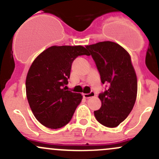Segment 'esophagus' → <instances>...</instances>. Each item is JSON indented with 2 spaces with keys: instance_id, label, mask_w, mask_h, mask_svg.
<instances>
[{
  "instance_id": "obj_1",
  "label": "esophagus",
  "mask_w": 159,
  "mask_h": 159,
  "mask_svg": "<svg viewBox=\"0 0 159 159\" xmlns=\"http://www.w3.org/2000/svg\"><path fill=\"white\" fill-rule=\"evenodd\" d=\"M95 96V93L93 92V91H91V93H83V97H84V98H93V97Z\"/></svg>"
}]
</instances>
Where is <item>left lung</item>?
Wrapping results in <instances>:
<instances>
[{
	"instance_id": "1",
	"label": "left lung",
	"mask_w": 159,
	"mask_h": 159,
	"mask_svg": "<svg viewBox=\"0 0 159 159\" xmlns=\"http://www.w3.org/2000/svg\"><path fill=\"white\" fill-rule=\"evenodd\" d=\"M101 75L102 84L109 87L98 96L101 107L94 111L100 123L107 127L119 126L134 107L137 78L129 54L113 42H100L87 46Z\"/></svg>"
}]
</instances>
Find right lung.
<instances>
[{
  "mask_svg": "<svg viewBox=\"0 0 159 159\" xmlns=\"http://www.w3.org/2000/svg\"><path fill=\"white\" fill-rule=\"evenodd\" d=\"M84 55L89 56L81 46H53L32 63L26 79V98L35 117L46 127L66 126L81 103V93L64 86L68 83L73 61Z\"/></svg>",
  "mask_w": 159,
  "mask_h": 159,
  "instance_id": "right-lung-1",
  "label": "right lung"
}]
</instances>
